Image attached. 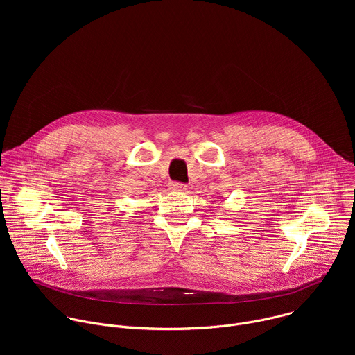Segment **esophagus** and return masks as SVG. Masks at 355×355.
<instances>
[{"instance_id": "obj_1", "label": "esophagus", "mask_w": 355, "mask_h": 355, "mask_svg": "<svg viewBox=\"0 0 355 355\" xmlns=\"http://www.w3.org/2000/svg\"><path fill=\"white\" fill-rule=\"evenodd\" d=\"M170 189L173 191H177V192H181V191H185L187 189V185L181 184V182H170Z\"/></svg>"}]
</instances>
